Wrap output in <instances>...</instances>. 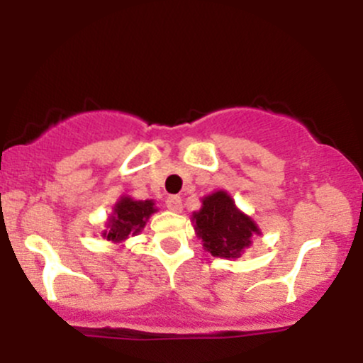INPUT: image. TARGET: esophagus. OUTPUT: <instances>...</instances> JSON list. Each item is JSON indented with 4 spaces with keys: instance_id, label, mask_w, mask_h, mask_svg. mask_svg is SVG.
Instances as JSON below:
<instances>
[{
    "instance_id": "esophagus-1",
    "label": "esophagus",
    "mask_w": 363,
    "mask_h": 363,
    "mask_svg": "<svg viewBox=\"0 0 363 363\" xmlns=\"http://www.w3.org/2000/svg\"><path fill=\"white\" fill-rule=\"evenodd\" d=\"M165 205L170 211H174V213H181L182 211V199L181 196H169L167 201H165Z\"/></svg>"
}]
</instances>
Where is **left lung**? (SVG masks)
Returning <instances> with one entry per match:
<instances>
[{
	"mask_svg": "<svg viewBox=\"0 0 363 363\" xmlns=\"http://www.w3.org/2000/svg\"><path fill=\"white\" fill-rule=\"evenodd\" d=\"M194 232L211 256L237 259L251 247L261 228L249 215L237 208L227 191L218 189L201 199V208L191 216Z\"/></svg>",
	"mask_w": 363,
	"mask_h": 363,
	"instance_id": "1",
	"label": "left lung"
}]
</instances>
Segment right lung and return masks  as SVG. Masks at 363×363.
Masks as SVG:
<instances>
[{
    "label": "right lung",
    "mask_w": 363,
    "mask_h": 363,
    "mask_svg": "<svg viewBox=\"0 0 363 363\" xmlns=\"http://www.w3.org/2000/svg\"><path fill=\"white\" fill-rule=\"evenodd\" d=\"M155 211H158V208L153 199L143 201L131 196H121L118 203L112 206V213L107 218L102 237L114 244H123L129 237L138 235Z\"/></svg>",
    "instance_id": "add662e5"
}]
</instances>
